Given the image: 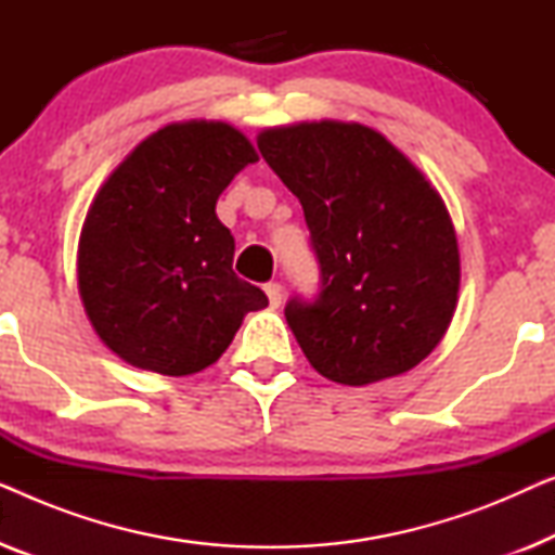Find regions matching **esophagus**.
<instances>
[{
    "label": "esophagus",
    "instance_id": "obj_1",
    "mask_svg": "<svg viewBox=\"0 0 555 555\" xmlns=\"http://www.w3.org/2000/svg\"><path fill=\"white\" fill-rule=\"evenodd\" d=\"M264 293H268L272 308H278L280 302H283V285L280 283H268L264 285Z\"/></svg>",
    "mask_w": 555,
    "mask_h": 555
}]
</instances>
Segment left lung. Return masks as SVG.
Listing matches in <instances>:
<instances>
[{"mask_svg":"<svg viewBox=\"0 0 555 555\" xmlns=\"http://www.w3.org/2000/svg\"><path fill=\"white\" fill-rule=\"evenodd\" d=\"M257 149L298 196L321 285L285 306L318 374L366 386L427 359L460 291L457 234L437 189L382 133L359 124H298Z\"/></svg>","mask_w":555,"mask_h":555,"instance_id":"1","label":"left lung"}]
</instances>
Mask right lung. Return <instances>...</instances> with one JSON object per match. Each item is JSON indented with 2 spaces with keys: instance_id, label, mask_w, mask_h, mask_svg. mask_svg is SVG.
I'll list each match as a JSON object with an SVG mask.
<instances>
[{
  "instance_id": "right-lung-1",
  "label": "right lung",
  "mask_w": 555,
  "mask_h": 555,
  "mask_svg": "<svg viewBox=\"0 0 555 555\" xmlns=\"http://www.w3.org/2000/svg\"><path fill=\"white\" fill-rule=\"evenodd\" d=\"M237 128L189 120L141 141L90 204L78 287L93 328L139 369L186 376L232 344L268 295L232 270L234 237L219 194L255 164Z\"/></svg>"
}]
</instances>
